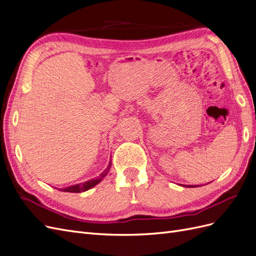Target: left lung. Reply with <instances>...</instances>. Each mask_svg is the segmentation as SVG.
Returning <instances> with one entry per match:
<instances>
[{
	"mask_svg": "<svg viewBox=\"0 0 256 256\" xmlns=\"http://www.w3.org/2000/svg\"><path fill=\"white\" fill-rule=\"evenodd\" d=\"M186 187H190V188H194V187H198V186H186Z\"/></svg>",
	"mask_w": 256,
	"mask_h": 256,
	"instance_id": "obj_1",
	"label": "left lung"
}]
</instances>
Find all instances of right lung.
Listing matches in <instances>:
<instances>
[{"label": "right lung", "mask_w": 256, "mask_h": 256, "mask_svg": "<svg viewBox=\"0 0 256 256\" xmlns=\"http://www.w3.org/2000/svg\"><path fill=\"white\" fill-rule=\"evenodd\" d=\"M111 164H112V160L109 162V166H106L104 171L96 178H92V180L84 182L82 184H74V186H69V187H66V188H60V190L64 191V192H74V193H80V192L88 191V190L92 189V187H95L96 184H98L108 175V173H109L110 168H111Z\"/></svg>", "instance_id": "add662e5"}]
</instances>
